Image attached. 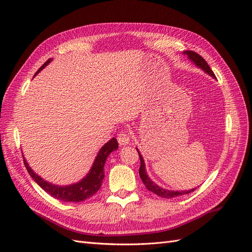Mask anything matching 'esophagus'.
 <instances>
[{
    "instance_id": "34e87169",
    "label": "esophagus",
    "mask_w": 252,
    "mask_h": 252,
    "mask_svg": "<svg viewBox=\"0 0 252 252\" xmlns=\"http://www.w3.org/2000/svg\"><path fill=\"white\" fill-rule=\"evenodd\" d=\"M130 141H131V135L128 131L123 130L118 134V142L121 146H126V145L130 143Z\"/></svg>"
}]
</instances>
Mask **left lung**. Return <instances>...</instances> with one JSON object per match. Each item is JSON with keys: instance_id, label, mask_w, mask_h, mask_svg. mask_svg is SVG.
Listing matches in <instances>:
<instances>
[{"instance_id": "1", "label": "left lung", "mask_w": 252, "mask_h": 252, "mask_svg": "<svg viewBox=\"0 0 252 252\" xmlns=\"http://www.w3.org/2000/svg\"><path fill=\"white\" fill-rule=\"evenodd\" d=\"M184 55H187L188 58L192 61V62L197 66L202 68V69L207 72L209 75H211L212 78H216L215 73H213V71L211 70V68L209 67V65L207 64V62L199 55V53H196L194 51H190V50H187V51H184ZM136 150H138V148H136ZM138 154H139V157H140V161H141V166H140V169H139V173H140V177L144 183L145 187H146L148 190H150V191H152L154 193H156L157 195L158 196H162V197H165V199H171V197H174V196H179V195H183V194H188L190 192H192L195 190L194 189H190V190H184V191H170V190H167V189H164L162 187L158 186L156 183L152 182L149 177L146 173V169H145V163H144V159H143V157L142 155L139 152L138 150Z\"/></svg>"}]
</instances>
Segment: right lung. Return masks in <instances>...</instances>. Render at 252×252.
I'll return each mask as SVG.
<instances>
[{
	"label": "right lung",
	"instance_id": "1",
	"mask_svg": "<svg viewBox=\"0 0 252 252\" xmlns=\"http://www.w3.org/2000/svg\"><path fill=\"white\" fill-rule=\"evenodd\" d=\"M50 61L51 59L46 61V62L41 66L40 69L36 71V73H39L45 66L49 64ZM118 147V141L114 138H112L109 142L106 143L101 148V150L98 151V154L94 162V165L91 167V169L86 177L82 179L80 182L69 186H58L44 181L40 175L34 173L33 170L30 168L24 157H23V159H24V165L28 173L30 174V177L35 181L37 185H39L43 190H45L47 193H49L51 196L63 202H83L95 194L97 192V190L101 188L103 179L105 177L104 165L106 163V158H107V157L112 151L117 150Z\"/></svg>",
	"mask_w": 252,
	"mask_h": 252
}]
</instances>
